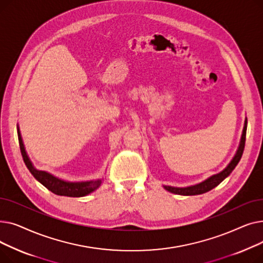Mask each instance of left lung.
Returning <instances> with one entry per match:
<instances>
[{"label": "left lung", "instance_id": "obj_1", "mask_svg": "<svg viewBox=\"0 0 263 263\" xmlns=\"http://www.w3.org/2000/svg\"><path fill=\"white\" fill-rule=\"evenodd\" d=\"M246 128H247V120H245V123H244V129H243V133H242V137H241V143H240V146H239V149L237 151V154H236V156H234V158L231 160V162L229 163L228 166L223 172H220L219 174H216L214 176H211L210 178L206 179V180H204L203 182H201L199 184H196V185H192V186H187V187L164 186V189L167 190L171 193H174V194L190 196V195L203 194V193L209 192L210 190H212L215 186H217L220 182L224 180L226 177H228L230 175V173L234 170V167L237 166V164L241 160V157L243 155L244 146H245Z\"/></svg>", "mask_w": 263, "mask_h": 263}]
</instances>
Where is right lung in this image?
I'll list each match as a JSON object with an SVG mask.
<instances>
[{
  "instance_id": "obj_1",
  "label": "right lung",
  "mask_w": 263,
  "mask_h": 263,
  "mask_svg": "<svg viewBox=\"0 0 263 263\" xmlns=\"http://www.w3.org/2000/svg\"><path fill=\"white\" fill-rule=\"evenodd\" d=\"M18 140H19L21 155L27 170L31 172V174L41 184L45 185L49 191L54 193V194L61 195V196H69V197H82V196H86L87 194H89V193L93 192L96 189H98L101 185L102 183L101 179H98V180H95V181H86V182H67L52 176L47 172L36 170L25 153L19 128H18Z\"/></svg>"
}]
</instances>
